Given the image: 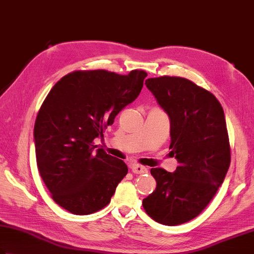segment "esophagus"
<instances>
[{
  "instance_id": "1",
  "label": "esophagus",
  "mask_w": 254,
  "mask_h": 254,
  "mask_svg": "<svg viewBox=\"0 0 254 254\" xmlns=\"http://www.w3.org/2000/svg\"><path fill=\"white\" fill-rule=\"evenodd\" d=\"M131 172L134 173V174H146V173H148V170L144 166H140V165H131Z\"/></svg>"
}]
</instances>
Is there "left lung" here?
<instances>
[{
  "label": "left lung",
  "mask_w": 254,
  "mask_h": 254,
  "mask_svg": "<svg viewBox=\"0 0 254 254\" xmlns=\"http://www.w3.org/2000/svg\"><path fill=\"white\" fill-rule=\"evenodd\" d=\"M145 84L170 118V148L179 166L173 173L150 170L156 190L143 199V206L158 223L180 225L206 207L228 173L224 111L211 92L185 78L164 75Z\"/></svg>",
  "instance_id": "1"
}]
</instances>
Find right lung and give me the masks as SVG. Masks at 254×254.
Returning a JSON list of instances; mask_svg holds the SVG:
<instances>
[{"instance_id":"obj_1","label":"right lung","mask_w":254,"mask_h":254,"mask_svg":"<svg viewBox=\"0 0 254 254\" xmlns=\"http://www.w3.org/2000/svg\"><path fill=\"white\" fill-rule=\"evenodd\" d=\"M147 73L73 71L62 77L40 108L34 124L37 165L53 201L75 215L110 202L128 173L122 159L95 149L124 107L134 101Z\"/></svg>"}]
</instances>
